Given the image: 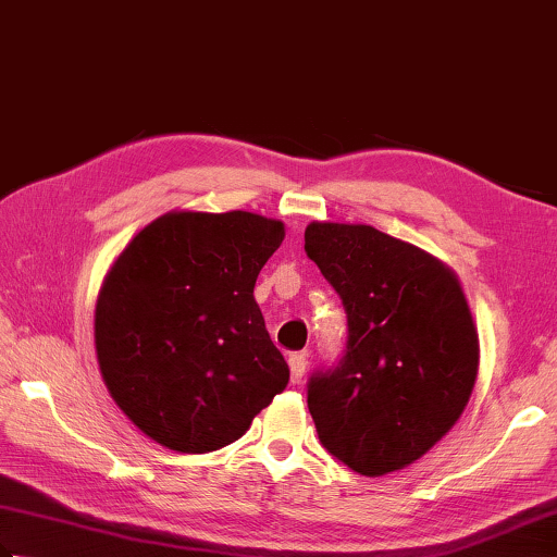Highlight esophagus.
<instances>
[{"mask_svg":"<svg viewBox=\"0 0 557 557\" xmlns=\"http://www.w3.org/2000/svg\"><path fill=\"white\" fill-rule=\"evenodd\" d=\"M288 367H290V382L300 384L306 376V369H308V359L304 352H294L288 357Z\"/></svg>","mask_w":557,"mask_h":557,"instance_id":"34e87169","label":"esophagus"}]
</instances>
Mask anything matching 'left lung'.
Returning <instances> with one entry per match:
<instances>
[{"label":"left lung","mask_w":557,"mask_h":557,"mask_svg":"<svg viewBox=\"0 0 557 557\" xmlns=\"http://www.w3.org/2000/svg\"><path fill=\"white\" fill-rule=\"evenodd\" d=\"M306 253L347 313L343 357L308 379L320 443L364 476L404 470L472 396L480 343L460 281L369 224H308Z\"/></svg>","instance_id":"8db88e82"}]
</instances>
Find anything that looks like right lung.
<instances>
[{
    "instance_id": "right-lung-1",
    "label": "right lung",
    "mask_w": 557,
    "mask_h": 557,
    "mask_svg": "<svg viewBox=\"0 0 557 557\" xmlns=\"http://www.w3.org/2000/svg\"><path fill=\"white\" fill-rule=\"evenodd\" d=\"M284 222L169 212L129 242L95 308L97 362L126 418L175 453H212L247 433L288 384L253 300Z\"/></svg>"
}]
</instances>
